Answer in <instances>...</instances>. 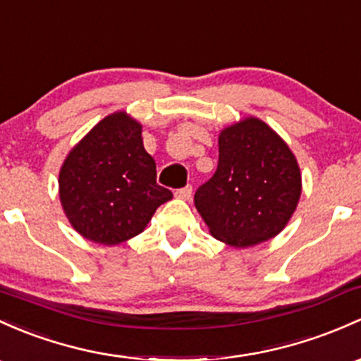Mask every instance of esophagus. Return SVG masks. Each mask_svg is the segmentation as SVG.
Here are the masks:
<instances>
[{
	"label": "esophagus",
	"instance_id": "esophagus-1",
	"mask_svg": "<svg viewBox=\"0 0 361 361\" xmlns=\"http://www.w3.org/2000/svg\"><path fill=\"white\" fill-rule=\"evenodd\" d=\"M176 196L179 197V200H185V201L191 200V196H192V188H191V185H185V188L177 189Z\"/></svg>",
	"mask_w": 361,
	"mask_h": 361
}]
</instances>
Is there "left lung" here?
I'll return each instance as SVG.
<instances>
[{
  "label": "left lung",
  "instance_id": "8db88e82",
  "mask_svg": "<svg viewBox=\"0 0 361 361\" xmlns=\"http://www.w3.org/2000/svg\"><path fill=\"white\" fill-rule=\"evenodd\" d=\"M301 196V173L289 146L259 118L247 117L219 135V166L195 195L212 235L234 247L275 238Z\"/></svg>",
  "mask_w": 361,
  "mask_h": 361
}]
</instances>
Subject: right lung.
<instances>
[{"label": "right lung", "instance_id": "1", "mask_svg": "<svg viewBox=\"0 0 361 361\" xmlns=\"http://www.w3.org/2000/svg\"><path fill=\"white\" fill-rule=\"evenodd\" d=\"M141 123L117 111L96 123L60 170V201L72 227L114 246L141 234L160 204L172 200L157 184V164L142 146Z\"/></svg>", "mask_w": 361, "mask_h": 361}]
</instances>
